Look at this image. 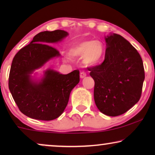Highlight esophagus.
Returning a JSON list of instances; mask_svg holds the SVG:
<instances>
[{
    "label": "esophagus",
    "mask_w": 155,
    "mask_h": 155,
    "mask_svg": "<svg viewBox=\"0 0 155 155\" xmlns=\"http://www.w3.org/2000/svg\"><path fill=\"white\" fill-rule=\"evenodd\" d=\"M86 75H87V74H86L85 73H84V72H81V73H80V78H85Z\"/></svg>",
    "instance_id": "34e87169"
}]
</instances>
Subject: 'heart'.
Returning <instances> with one entry per match:
<instances>
[{"label": "heart", "instance_id": "b5f03b06", "mask_svg": "<svg viewBox=\"0 0 155 155\" xmlns=\"http://www.w3.org/2000/svg\"><path fill=\"white\" fill-rule=\"evenodd\" d=\"M104 52L100 41H83L70 48L69 55L73 58H83V63L87 66H94L100 62Z\"/></svg>", "mask_w": 155, "mask_h": 155}]
</instances>
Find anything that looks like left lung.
Returning <instances> with one entry per match:
<instances>
[{
	"instance_id": "1",
	"label": "left lung",
	"mask_w": 155,
	"mask_h": 155,
	"mask_svg": "<svg viewBox=\"0 0 155 155\" xmlns=\"http://www.w3.org/2000/svg\"><path fill=\"white\" fill-rule=\"evenodd\" d=\"M104 39V61L89 71L94 80L97 107L105 115L117 116L139 101L145 71L139 53L122 36L111 33Z\"/></svg>"
}]
</instances>
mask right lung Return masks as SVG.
I'll return each mask as SVG.
<instances>
[{"label":"right lung","mask_w":155,"mask_h":155,"mask_svg":"<svg viewBox=\"0 0 155 155\" xmlns=\"http://www.w3.org/2000/svg\"><path fill=\"white\" fill-rule=\"evenodd\" d=\"M68 36L67 31L61 29L39 32L12 60L8 82L10 92L20 111L29 118L51 120L59 117L68 103L72 90L79 83L80 72L77 70L63 75L48 68L40 77L35 73L51 59L61 56L48 44L61 42Z\"/></svg>","instance_id":"right-lung-1"}]
</instances>
